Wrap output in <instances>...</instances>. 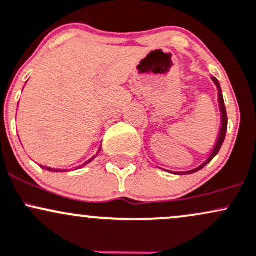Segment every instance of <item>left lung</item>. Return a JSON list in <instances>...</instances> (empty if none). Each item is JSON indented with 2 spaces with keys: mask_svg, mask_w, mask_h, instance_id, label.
<instances>
[{
  "mask_svg": "<svg viewBox=\"0 0 256 256\" xmlns=\"http://www.w3.org/2000/svg\"><path fill=\"white\" fill-rule=\"evenodd\" d=\"M212 80H213L215 84H216L218 87V93H219V104H220V111H221V128H220V133H219V138H218V142L215 144V148L214 150L212 151L210 156L208 157V160H206L203 164H200V166H197V168L192 169V170H188V172H185V173H179V175H185V174H192V173H196V172L200 170V169L203 168V166H206L208 164L209 162H210L214 158L215 156L218 154V152L220 151L221 146H222V142L224 140H225V136H226V130H228V114H226V108H225V102H224V98H222V92H221V87H220V83L218 81L215 77H212Z\"/></svg>",
  "mask_w": 256,
  "mask_h": 256,
  "instance_id": "1",
  "label": "left lung"
}]
</instances>
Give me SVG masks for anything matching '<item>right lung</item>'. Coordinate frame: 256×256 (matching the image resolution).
Masks as SVG:
<instances>
[{
	"instance_id": "obj_1",
	"label": "right lung",
	"mask_w": 256,
	"mask_h": 256,
	"mask_svg": "<svg viewBox=\"0 0 256 256\" xmlns=\"http://www.w3.org/2000/svg\"><path fill=\"white\" fill-rule=\"evenodd\" d=\"M99 152H100V150H99ZM96 156H98V154H96ZM96 156H94V157H92V158L90 160H87V162H86V163H83V166H86V164H88V163H90V162H92V160H93L94 158H96ZM42 168H44V166H42ZM44 169H47V170H50V172H62V170H59V169H52V168H48V166H47V168H44ZM62 172H65V170H62Z\"/></svg>"
}]
</instances>
